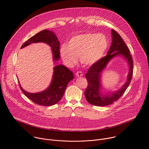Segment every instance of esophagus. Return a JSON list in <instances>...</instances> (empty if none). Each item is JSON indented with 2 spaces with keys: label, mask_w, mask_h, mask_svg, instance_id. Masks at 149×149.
I'll return each instance as SVG.
<instances>
[{
  "label": "esophagus",
  "mask_w": 149,
  "mask_h": 149,
  "mask_svg": "<svg viewBox=\"0 0 149 149\" xmlns=\"http://www.w3.org/2000/svg\"><path fill=\"white\" fill-rule=\"evenodd\" d=\"M76 75H77V77H82V76L83 75V73H82V71H77V72H76Z\"/></svg>",
  "instance_id": "34e87169"
}]
</instances>
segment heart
I'll use <instances>...</instances> for the list:
<instances>
[{
	"instance_id": "heart-1",
	"label": "heart",
	"mask_w": 149,
	"mask_h": 149,
	"mask_svg": "<svg viewBox=\"0 0 149 149\" xmlns=\"http://www.w3.org/2000/svg\"><path fill=\"white\" fill-rule=\"evenodd\" d=\"M109 46L104 35L87 33L72 37L68 42V47L63 46L61 54L69 65L77 62V58L85 66H91L97 63L104 56Z\"/></svg>"
}]
</instances>
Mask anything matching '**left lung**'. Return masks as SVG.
I'll use <instances>...</instances> for the list:
<instances>
[{
    "mask_svg": "<svg viewBox=\"0 0 149 149\" xmlns=\"http://www.w3.org/2000/svg\"><path fill=\"white\" fill-rule=\"evenodd\" d=\"M111 35L112 42L107 56L102 58L94 65H91L85 76L88 81V86L85 91V96L88 102L94 106H104L117 101L127 90L132 78L134 61L130 50L121 36L116 31L112 29ZM120 55L123 56L127 60L130 66L127 81L121 89L116 93L103 95L100 93L101 72L113 57Z\"/></svg>",
    "mask_w": 149,
    "mask_h": 149,
    "instance_id": "1",
    "label": "left lung"
}]
</instances>
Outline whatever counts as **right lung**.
<instances>
[{
    "mask_svg": "<svg viewBox=\"0 0 149 149\" xmlns=\"http://www.w3.org/2000/svg\"><path fill=\"white\" fill-rule=\"evenodd\" d=\"M37 42H44L49 45L52 49L53 60H58L60 57V42L53 32L47 29L43 30L28 39L21 48ZM73 79L72 71L64 65L59 64L54 67L52 82L46 90L36 93H31L24 90L19 83V85L22 93L33 103L39 105L50 106L56 104L61 100L68 84Z\"/></svg>",
    "mask_w": 149,
    "mask_h": 149,
    "instance_id": "add662e5",
    "label": "right lung"
}]
</instances>
